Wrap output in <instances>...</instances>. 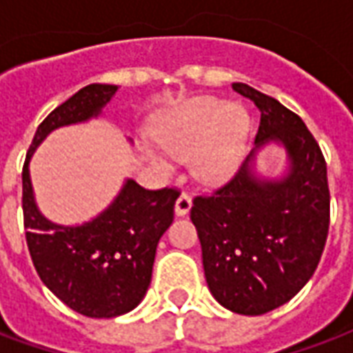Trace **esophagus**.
<instances>
[{
	"instance_id": "obj_1",
	"label": "esophagus",
	"mask_w": 353,
	"mask_h": 353,
	"mask_svg": "<svg viewBox=\"0 0 353 353\" xmlns=\"http://www.w3.org/2000/svg\"><path fill=\"white\" fill-rule=\"evenodd\" d=\"M192 202H191V196L187 194V192H181L176 200V215L179 217H183V215L189 214V210H191Z\"/></svg>"
}]
</instances>
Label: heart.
Listing matches in <instances>:
<instances>
[{
	"instance_id": "1",
	"label": "heart",
	"mask_w": 353,
	"mask_h": 353,
	"mask_svg": "<svg viewBox=\"0 0 353 353\" xmlns=\"http://www.w3.org/2000/svg\"><path fill=\"white\" fill-rule=\"evenodd\" d=\"M250 138V117L240 105H225L217 98H196L174 109L154 130L164 153L187 161L194 177L204 183L227 181L240 166ZM154 166L168 170V161L147 151Z\"/></svg>"
}]
</instances>
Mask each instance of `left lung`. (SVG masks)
<instances>
[{"label":"left lung","instance_id":"left-lung-1","mask_svg":"<svg viewBox=\"0 0 353 353\" xmlns=\"http://www.w3.org/2000/svg\"><path fill=\"white\" fill-rule=\"evenodd\" d=\"M232 88L259 108L253 149L230 181L194 196L191 221L215 301L261 316L291 301L316 272L329 232L327 164L303 119L244 83ZM268 141L286 147L290 172L261 182L249 164Z\"/></svg>","mask_w":353,"mask_h":353}]
</instances>
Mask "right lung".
<instances>
[{
  "mask_svg": "<svg viewBox=\"0 0 353 353\" xmlns=\"http://www.w3.org/2000/svg\"><path fill=\"white\" fill-rule=\"evenodd\" d=\"M115 92V85H88L50 111L37 126L22 168L24 229L35 270L62 303L87 318H115L141 303L159 240L174 221L179 191H149L126 179L113 204L96 219L64 227L50 223L35 206L28 164L54 128L100 115Z\"/></svg>",
  "mask_w": 353,
  "mask_h": 353,
  "instance_id": "add662e5",
  "label": "right lung"
}]
</instances>
